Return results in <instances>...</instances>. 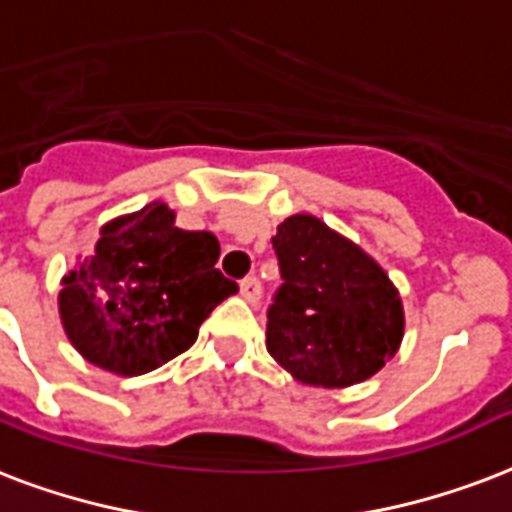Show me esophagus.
Returning <instances> with one entry per match:
<instances>
[{
	"mask_svg": "<svg viewBox=\"0 0 512 512\" xmlns=\"http://www.w3.org/2000/svg\"><path fill=\"white\" fill-rule=\"evenodd\" d=\"M260 295H263V287H260V282H257L255 276H247V279L241 282V298L247 300V303H257V300H260Z\"/></svg>",
	"mask_w": 512,
	"mask_h": 512,
	"instance_id": "1",
	"label": "esophagus"
}]
</instances>
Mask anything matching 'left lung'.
<instances>
[{"instance_id":"obj_1","label":"left lung","mask_w":512,"mask_h":512,"mask_svg":"<svg viewBox=\"0 0 512 512\" xmlns=\"http://www.w3.org/2000/svg\"><path fill=\"white\" fill-rule=\"evenodd\" d=\"M271 241L284 284L268 308V354L308 386L343 389L376 376L405 330L389 273L314 214L287 217Z\"/></svg>"}]
</instances>
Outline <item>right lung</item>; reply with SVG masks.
Instances as JSON below:
<instances>
[{
	"instance_id": "obj_1",
	"label": "right lung",
	"mask_w": 512,
	"mask_h": 512,
	"mask_svg": "<svg viewBox=\"0 0 512 512\" xmlns=\"http://www.w3.org/2000/svg\"><path fill=\"white\" fill-rule=\"evenodd\" d=\"M163 201L101 225L58 292L61 325L85 360L115 376H142L187 351L214 306L239 292L214 263L220 241L182 230Z\"/></svg>"
}]
</instances>
